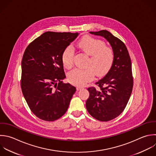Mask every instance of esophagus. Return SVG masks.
Wrapping results in <instances>:
<instances>
[{
	"label": "esophagus",
	"mask_w": 156,
	"mask_h": 156,
	"mask_svg": "<svg viewBox=\"0 0 156 156\" xmlns=\"http://www.w3.org/2000/svg\"><path fill=\"white\" fill-rule=\"evenodd\" d=\"M82 89H83V87H76V90H77V91H79V90H82Z\"/></svg>",
	"instance_id": "esophagus-1"
}]
</instances>
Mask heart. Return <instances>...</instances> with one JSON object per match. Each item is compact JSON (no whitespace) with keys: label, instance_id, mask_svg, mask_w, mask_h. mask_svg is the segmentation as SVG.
I'll list each match as a JSON object with an SVG mask.
<instances>
[{"label":"heart","instance_id":"b5f03b06","mask_svg":"<svg viewBox=\"0 0 156 156\" xmlns=\"http://www.w3.org/2000/svg\"><path fill=\"white\" fill-rule=\"evenodd\" d=\"M77 46L90 56L87 66L92 67L95 72L92 68H76L68 74V80L72 84L83 86L93 79L95 73L98 76H101L109 69L113 61V52L111 48L105 46L102 41L90 36L83 37L78 42ZM73 49L68 46L62 55V63L65 68H70L73 66Z\"/></svg>","mask_w":156,"mask_h":156}]
</instances>
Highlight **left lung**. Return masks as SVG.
Returning <instances> with one entry per match:
<instances>
[{"instance_id":"1","label":"left lung","mask_w":156,"mask_h":156,"mask_svg":"<svg viewBox=\"0 0 156 156\" xmlns=\"http://www.w3.org/2000/svg\"><path fill=\"white\" fill-rule=\"evenodd\" d=\"M104 37L113 52L112 65L107 74L96 84L97 89L90 87V96L86 101L88 113L101 121H110L118 116L125 108L130 98L133 77L128 51L122 41L107 30L90 32Z\"/></svg>"}]
</instances>
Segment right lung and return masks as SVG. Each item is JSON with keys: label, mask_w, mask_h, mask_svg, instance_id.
Here are the masks:
<instances>
[{"label": "right lung", "mask_w": 156, "mask_h": 156, "mask_svg": "<svg viewBox=\"0 0 156 156\" xmlns=\"http://www.w3.org/2000/svg\"><path fill=\"white\" fill-rule=\"evenodd\" d=\"M79 33L47 32L26 48L21 62V89L31 111L40 119L53 121L67 111L76 91L66 78L62 55Z\"/></svg>", "instance_id": "obj_1"}]
</instances>
